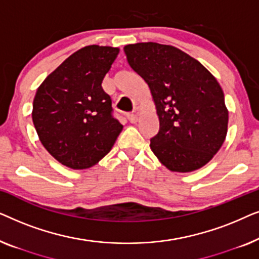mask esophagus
<instances>
[{
  "instance_id": "34e87169",
  "label": "esophagus",
  "mask_w": 259,
  "mask_h": 259,
  "mask_svg": "<svg viewBox=\"0 0 259 259\" xmlns=\"http://www.w3.org/2000/svg\"><path fill=\"white\" fill-rule=\"evenodd\" d=\"M127 119L131 123H136L138 121V115L137 114H128L127 115Z\"/></svg>"
}]
</instances>
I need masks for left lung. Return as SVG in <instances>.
Masks as SVG:
<instances>
[{
	"mask_svg": "<svg viewBox=\"0 0 259 259\" xmlns=\"http://www.w3.org/2000/svg\"><path fill=\"white\" fill-rule=\"evenodd\" d=\"M127 61L150 87L159 132L151 150L172 172L206 165L224 143L229 111L218 81L198 60L168 45L123 47Z\"/></svg>",
	"mask_w": 259,
	"mask_h": 259,
	"instance_id": "8db88e82",
	"label": "left lung"
}]
</instances>
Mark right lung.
I'll return each mask as SVG.
<instances>
[{
    "mask_svg": "<svg viewBox=\"0 0 259 259\" xmlns=\"http://www.w3.org/2000/svg\"><path fill=\"white\" fill-rule=\"evenodd\" d=\"M120 52L92 45L68 56L37 88L33 122L44 147L60 164L86 169L112 150L122 125L112 116L102 80Z\"/></svg>",
    "mask_w": 259,
    "mask_h": 259,
    "instance_id": "1",
    "label": "right lung"
}]
</instances>
